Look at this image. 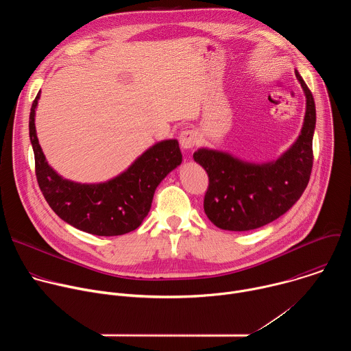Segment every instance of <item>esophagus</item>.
<instances>
[{
  "label": "esophagus",
  "instance_id": "esophagus-1",
  "mask_svg": "<svg viewBox=\"0 0 351 351\" xmlns=\"http://www.w3.org/2000/svg\"><path fill=\"white\" fill-rule=\"evenodd\" d=\"M179 141H180L182 148L190 149V148H193V147L197 144V141H198V133H197L195 130H193V129H186V130H183V132L180 133Z\"/></svg>",
  "mask_w": 351,
  "mask_h": 351
}]
</instances>
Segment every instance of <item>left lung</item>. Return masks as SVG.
<instances>
[{"label": "left lung", "instance_id": "8db88e82", "mask_svg": "<svg viewBox=\"0 0 351 351\" xmlns=\"http://www.w3.org/2000/svg\"><path fill=\"white\" fill-rule=\"evenodd\" d=\"M307 110L297 141L278 161L247 164L226 153L202 148L193 158L208 173L204 211L225 230L244 232L261 228L289 211L304 193L313 169L315 103L310 88L295 71Z\"/></svg>", "mask_w": 351, "mask_h": 351}]
</instances>
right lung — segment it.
I'll return each mask as SVG.
<instances>
[{
  "label": "right lung",
  "instance_id": "add662e5",
  "mask_svg": "<svg viewBox=\"0 0 351 351\" xmlns=\"http://www.w3.org/2000/svg\"><path fill=\"white\" fill-rule=\"evenodd\" d=\"M40 93L30 108L29 134L38 187L48 206L65 222L97 236H119L137 229L147 217L161 180L182 162L178 140L157 143L122 175L97 184L61 178L45 161L34 126Z\"/></svg>",
  "mask_w": 351,
  "mask_h": 351
}]
</instances>
